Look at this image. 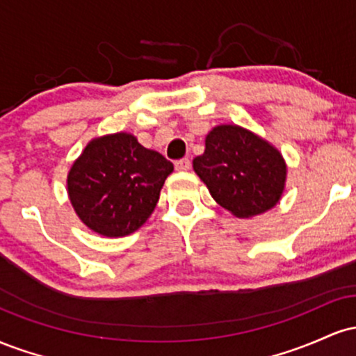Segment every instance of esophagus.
I'll list each match as a JSON object with an SVG mask.
<instances>
[{
    "instance_id": "1",
    "label": "esophagus",
    "mask_w": 356,
    "mask_h": 356,
    "mask_svg": "<svg viewBox=\"0 0 356 356\" xmlns=\"http://www.w3.org/2000/svg\"><path fill=\"white\" fill-rule=\"evenodd\" d=\"M174 167H175V170H179V172H186V170H189L191 161L189 159H181V161L175 162Z\"/></svg>"
}]
</instances>
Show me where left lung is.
<instances>
[{
	"mask_svg": "<svg viewBox=\"0 0 356 356\" xmlns=\"http://www.w3.org/2000/svg\"><path fill=\"white\" fill-rule=\"evenodd\" d=\"M212 199L239 219L263 214L280 202L288 165L266 138L234 124L216 125L206 150L192 162Z\"/></svg>",
	"mask_w": 356,
	"mask_h": 356,
	"instance_id": "left-lung-1",
	"label": "left lung"
}]
</instances>
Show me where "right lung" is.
I'll return each instance as SVG.
<instances>
[{"label": "right lung", "instance_id": "obj_1", "mask_svg": "<svg viewBox=\"0 0 356 356\" xmlns=\"http://www.w3.org/2000/svg\"><path fill=\"white\" fill-rule=\"evenodd\" d=\"M174 165L129 132L95 137L67 175L73 211L90 231L122 238L144 226Z\"/></svg>", "mask_w": 356, "mask_h": 356}]
</instances>
